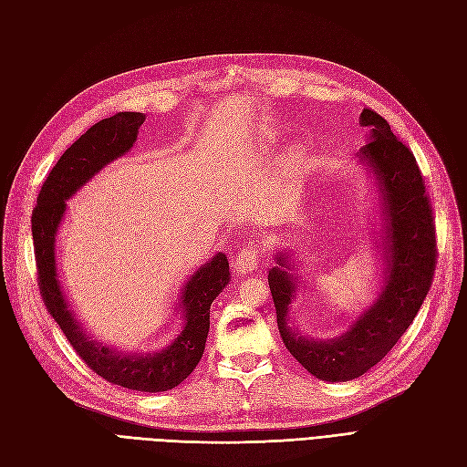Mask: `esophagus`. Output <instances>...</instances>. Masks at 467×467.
Here are the masks:
<instances>
[{
	"label": "esophagus",
	"instance_id": "obj_1",
	"mask_svg": "<svg viewBox=\"0 0 467 467\" xmlns=\"http://www.w3.org/2000/svg\"><path fill=\"white\" fill-rule=\"evenodd\" d=\"M261 256H263V251L259 247L247 245L235 254L232 266L237 275H251V272L256 268V265L261 263Z\"/></svg>",
	"mask_w": 467,
	"mask_h": 467
}]
</instances>
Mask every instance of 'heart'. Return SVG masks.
<instances>
[{
    "instance_id": "heart-1",
    "label": "heart",
    "mask_w": 467,
    "mask_h": 467,
    "mask_svg": "<svg viewBox=\"0 0 467 467\" xmlns=\"http://www.w3.org/2000/svg\"><path fill=\"white\" fill-rule=\"evenodd\" d=\"M299 162H301V156H299L297 150H289V152L285 154V158H284L285 170H296V168L299 166Z\"/></svg>"
}]
</instances>
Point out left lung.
Instances as JSON below:
<instances>
[{
    "mask_svg": "<svg viewBox=\"0 0 467 467\" xmlns=\"http://www.w3.org/2000/svg\"><path fill=\"white\" fill-rule=\"evenodd\" d=\"M359 123L371 131L359 158L373 171L382 201L384 270L379 297L342 336L307 340L287 323L297 289L287 256L276 254L278 266L268 270L285 348L313 377L328 382L358 379L387 356L421 309L437 266L435 222L415 156L377 111L365 108Z\"/></svg>",
    "mask_w": 467,
    "mask_h": 467,
    "instance_id": "left-lung-1",
    "label": "left lung"
}]
</instances>
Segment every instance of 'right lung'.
I'll use <instances>...</instances> for the list:
<instances>
[{"mask_svg": "<svg viewBox=\"0 0 467 467\" xmlns=\"http://www.w3.org/2000/svg\"><path fill=\"white\" fill-rule=\"evenodd\" d=\"M142 123L144 116L139 111H119L94 123L61 154L46 178L32 211V241L40 296L77 356L96 375L118 387L139 392H166L183 382L202 358L211 328V305L230 282L228 256L218 253L192 272L180 297L183 328L170 346L156 353H123L90 340L61 292L56 266V235L66 216V201L106 164L131 150Z\"/></svg>", "mask_w": 467, "mask_h": 467, "instance_id": "right-lung-1", "label": "right lung"}]
</instances>
